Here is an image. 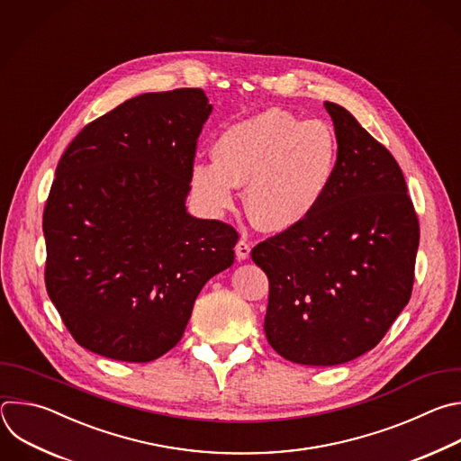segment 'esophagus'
<instances>
[{"mask_svg":"<svg viewBox=\"0 0 461 461\" xmlns=\"http://www.w3.org/2000/svg\"><path fill=\"white\" fill-rule=\"evenodd\" d=\"M236 258H238L240 261H245V259L250 258V243H249L245 238H241V240L236 243Z\"/></svg>","mask_w":461,"mask_h":461,"instance_id":"34e87169","label":"esophagus"}]
</instances>
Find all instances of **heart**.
Instances as JSON below:
<instances>
[{"label": "heart", "instance_id": "obj_1", "mask_svg": "<svg viewBox=\"0 0 461 461\" xmlns=\"http://www.w3.org/2000/svg\"><path fill=\"white\" fill-rule=\"evenodd\" d=\"M214 159L191 170L200 202L216 214L232 209L245 187V207L265 232H285L312 216L327 196L339 163L336 131L268 109L227 127L212 145Z\"/></svg>", "mask_w": 461, "mask_h": 461}]
</instances>
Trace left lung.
Instances as JSON below:
<instances>
[{
  "mask_svg": "<svg viewBox=\"0 0 461 461\" xmlns=\"http://www.w3.org/2000/svg\"><path fill=\"white\" fill-rule=\"evenodd\" d=\"M332 185L302 225L252 249L268 278L265 334L289 361L347 363L375 348L409 303L420 225L393 154L341 105Z\"/></svg>",
  "mask_w": 461,
  "mask_h": 461,
  "instance_id": "1",
  "label": "left lung"
}]
</instances>
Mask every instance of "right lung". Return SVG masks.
I'll use <instances>...</instances> for the list:
<instances>
[{
    "instance_id": "add662e5",
    "label": "right lung",
    "mask_w": 461,
    "mask_h": 461,
    "mask_svg": "<svg viewBox=\"0 0 461 461\" xmlns=\"http://www.w3.org/2000/svg\"><path fill=\"white\" fill-rule=\"evenodd\" d=\"M202 88L147 92L67 147L43 212L45 285L86 350L145 363L185 332L203 285L234 263L238 232L187 212Z\"/></svg>"
}]
</instances>
